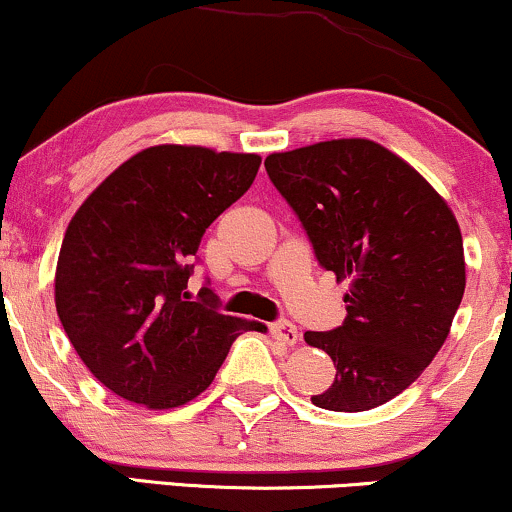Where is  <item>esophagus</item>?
<instances>
[{"instance_id":"34e87169","label":"esophagus","mask_w":512,"mask_h":512,"mask_svg":"<svg viewBox=\"0 0 512 512\" xmlns=\"http://www.w3.org/2000/svg\"><path fill=\"white\" fill-rule=\"evenodd\" d=\"M270 335H273L275 340L282 342V345H287V347L297 345V340H299V330L290 321L270 323Z\"/></svg>"}]
</instances>
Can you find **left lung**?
I'll use <instances>...</instances> for the list:
<instances>
[{
	"instance_id": "left-lung-1",
	"label": "left lung",
	"mask_w": 512,
	"mask_h": 512,
	"mask_svg": "<svg viewBox=\"0 0 512 512\" xmlns=\"http://www.w3.org/2000/svg\"><path fill=\"white\" fill-rule=\"evenodd\" d=\"M266 172L318 263L350 280L342 326L304 333L335 364L333 386L311 402L374 410L410 388L448 338L465 294L458 220L422 174L369 138L273 153Z\"/></svg>"
}]
</instances>
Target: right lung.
<instances>
[{"label": "right lung", "instance_id": "right-lung-1", "mask_svg": "<svg viewBox=\"0 0 512 512\" xmlns=\"http://www.w3.org/2000/svg\"><path fill=\"white\" fill-rule=\"evenodd\" d=\"M261 158L201 146H153L119 165L66 227L54 304L71 345L119 398L172 410L201 395L239 330L186 282L198 244L254 184Z\"/></svg>", "mask_w": 512, "mask_h": 512}]
</instances>
